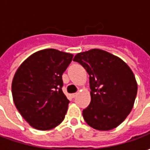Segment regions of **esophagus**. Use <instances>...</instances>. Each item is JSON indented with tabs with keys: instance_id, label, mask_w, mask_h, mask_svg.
I'll list each match as a JSON object with an SVG mask.
<instances>
[{
	"instance_id": "34e87169",
	"label": "esophagus",
	"mask_w": 150,
	"mask_h": 150,
	"mask_svg": "<svg viewBox=\"0 0 150 150\" xmlns=\"http://www.w3.org/2000/svg\"><path fill=\"white\" fill-rule=\"evenodd\" d=\"M76 95H77V93H72V94L71 95V96L72 98H75V96H76Z\"/></svg>"
}]
</instances>
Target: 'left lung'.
Segmentation results:
<instances>
[{
    "label": "left lung",
    "instance_id": "8db88e82",
    "mask_svg": "<svg viewBox=\"0 0 150 150\" xmlns=\"http://www.w3.org/2000/svg\"><path fill=\"white\" fill-rule=\"evenodd\" d=\"M73 60L89 75L91 103L83 110L86 123L101 131L117 127L130 113L137 96L132 70L122 59L100 49L79 53Z\"/></svg>",
    "mask_w": 150,
    "mask_h": 150
}]
</instances>
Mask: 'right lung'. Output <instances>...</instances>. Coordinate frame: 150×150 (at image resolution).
<instances>
[{"label":"right lung","instance_id":"obj_1","mask_svg":"<svg viewBox=\"0 0 150 150\" xmlns=\"http://www.w3.org/2000/svg\"><path fill=\"white\" fill-rule=\"evenodd\" d=\"M73 54L45 49L22 62L12 82L15 106L30 125L50 130L62 123L69 100L62 92V75Z\"/></svg>","mask_w":150,"mask_h":150}]
</instances>
